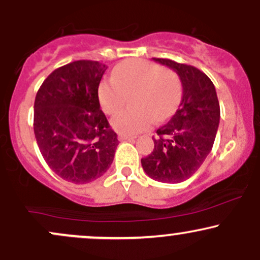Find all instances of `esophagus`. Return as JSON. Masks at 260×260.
I'll return each mask as SVG.
<instances>
[{
  "instance_id": "34e87169",
  "label": "esophagus",
  "mask_w": 260,
  "mask_h": 260,
  "mask_svg": "<svg viewBox=\"0 0 260 260\" xmlns=\"http://www.w3.org/2000/svg\"><path fill=\"white\" fill-rule=\"evenodd\" d=\"M136 137H131V136H126V134H118V140L121 142H124V140H134Z\"/></svg>"
}]
</instances>
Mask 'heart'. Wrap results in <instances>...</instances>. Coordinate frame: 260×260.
<instances>
[{"instance_id":"heart-1","label":"heart","mask_w":260,"mask_h":260,"mask_svg":"<svg viewBox=\"0 0 260 260\" xmlns=\"http://www.w3.org/2000/svg\"><path fill=\"white\" fill-rule=\"evenodd\" d=\"M136 92V110L124 109L111 117V127L126 136L148 129L156 116L164 118L177 105L181 85L172 73L145 59H127L113 70L112 78L101 82L99 100L106 113H113L125 103L128 94Z\"/></svg>"}]
</instances>
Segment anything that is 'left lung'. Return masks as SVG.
<instances>
[{"label": "left lung", "instance_id": "8db88e82", "mask_svg": "<svg viewBox=\"0 0 260 260\" xmlns=\"http://www.w3.org/2000/svg\"><path fill=\"white\" fill-rule=\"evenodd\" d=\"M177 73L182 98L168 123L156 131L154 150L142 159L149 177L180 183L196 174L213 148L220 122L215 86L198 68L168 58H153Z\"/></svg>", "mask_w": 260, "mask_h": 260}]
</instances>
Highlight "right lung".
Instances as JSON below:
<instances>
[{
  "label": "right lung",
  "instance_id": "obj_1",
  "mask_svg": "<svg viewBox=\"0 0 260 260\" xmlns=\"http://www.w3.org/2000/svg\"><path fill=\"white\" fill-rule=\"evenodd\" d=\"M106 70L98 61H74L53 71L35 98L34 133L40 153L56 175L76 184L105 174L118 145L98 95Z\"/></svg>",
  "mask_w": 260,
  "mask_h": 260
}]
</instances>
